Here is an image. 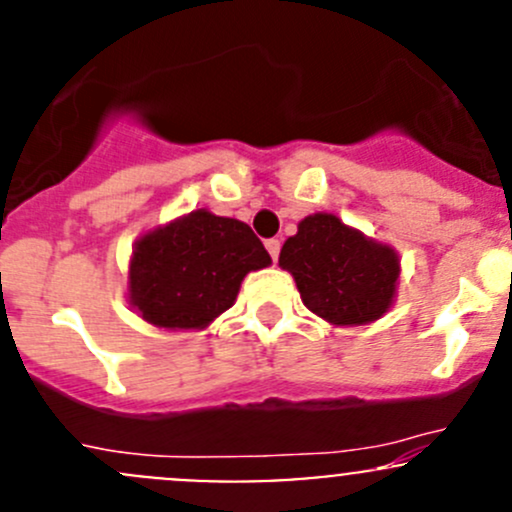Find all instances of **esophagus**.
Wrapping results in <instances>:
<instances>
[{"mask_svg":"<svg viewBox=\"0 0 512 512\" xmlns=\"http://www.w3.org/2000/svg\"><path fill=\"white\" fill-rule=\"evenodd\" d=\"M265 247H267V252H270L272 260L277 262V257H280V240H267Z\"/></svg>","mask_w":512,"mask_h":512,"instance_id":"1","label":"esophagus"}]
</instances>
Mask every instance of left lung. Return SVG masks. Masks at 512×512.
<instances>
[{
    "label": "left lung",
    "instance_id": "obj_1",
    "mask_svg": "<svg viewBox=\"0 0 512 512\" xmlns=\"http://www.w3.org/2000/svg\"><path fill=\"white\" fill-rule=\"evenodd\" d=\"M304 307L334 327H361L384 317L396 299L401 260L386 242L366 237L332 213L299 220L280 250Z\"/></svg>",
    "mask_w": 512,
    "mask_h": 512
}]
</instances>
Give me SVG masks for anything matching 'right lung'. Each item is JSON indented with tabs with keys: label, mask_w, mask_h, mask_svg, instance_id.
Masks as SVG:
<instances>
[{
	"label": "right lung",
	"mask_w": 512,
	"mask_h": 512,
	"mask_svg": "<svg viewBox=\"0 0 512 512\" xmlns=\"http://www.w3.org/2000/svg\"><path fill=\"white\" fill-rule=\"evenodd\" d=\"M267 265L272 257L250 225L200 208L133 242L128 304L158 329H205Z\"/></svg>",
	"instance_id": "add662e5"
}]
</instances>
